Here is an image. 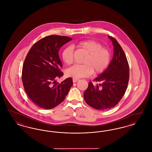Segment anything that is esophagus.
<instances>
[{
  "label": "esophagus",
  "instance_id": "34e87169",
  "mask_svg": "<svg viewBox=\"0 0 152 152\" xmlns=\"http://www.w3.org/2000/svg\"><path fill=\"white\" fill-rule=\"evenodd\" d=\"M73 82L75 83H76L77 81H78L79 79H76V78H73Z\"/></svg>",
  "mask_w": 152,
  "mask_h": 152
}]
</instances>
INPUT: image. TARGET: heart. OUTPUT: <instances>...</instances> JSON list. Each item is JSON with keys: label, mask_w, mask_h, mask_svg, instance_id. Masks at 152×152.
Segmentation results:
<instances>
[{"label": "heart", "mask_w": 152, "mask_h": 152, "mask_svg": "<svg viewBox=\"0 0 152 152\" xmlns=\"http://www.w3.org/2000/svg\"><path fill=\"white\" fill-rule=\"evenodd\" d=\"M77 45L83 50L87 56L83 60V64L74 65L66 71V75L76 79L87 77L93 72L98 75L103 72L108 66L111 53L108 49L102 47L100 43L88 40L79 42ZM61 58L66 64L71 65L73 62V47L70 45L62 52Z\"/></svg>", "instance_id": "obj_1"}]
</instances>
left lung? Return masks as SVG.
Listing matches in <instances>:
<instances>
[{"instance_id":"8db88e82","label":"left lung","mask_w":152,"mask_h":152,"mask_svg":"<svg viewBox=\"0 0 152 152\" xmlns=\"http://www.w3.org/2000/svg\"><path fill=\"white\" fill-rule=\"evenodd\" d=\"M113 45V57L108 68L94 80L99 84L90 81L84 94L87 104L97 110L112 108L121 100L128 87L129 68L122 47L116 39L108 36Z\"/></svg>"}]
</instances>
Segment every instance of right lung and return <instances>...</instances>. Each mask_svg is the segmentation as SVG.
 <instances>
[{"label":"right lung","instance_id":"1","mask_svg":"<svg viewBox=\"0 0 152 152\" xmlns=\"http://www.w3.org/2000/svg\"><path fill=\"white\" fill-rule=\"evenodd\" d=\"M72 39L50 35L34 44L28 52L22 69V79L26 94L42 108L56 107L64 101L72 86L71 77L60 83L56 79L63 76L58 56L60 48Z\"/></svg>","mask_w":152,"mask_h":152}]
</instances>
